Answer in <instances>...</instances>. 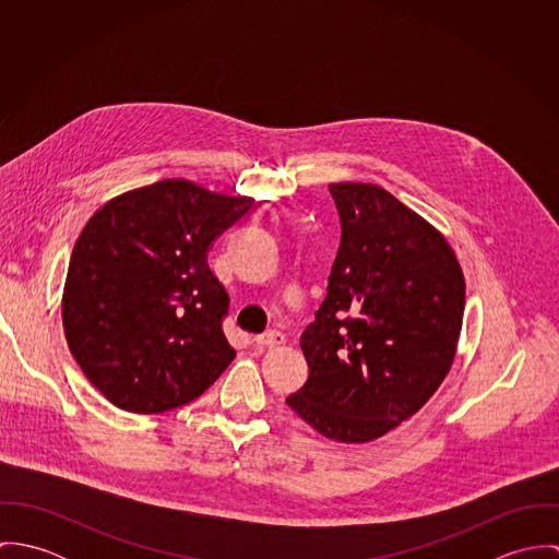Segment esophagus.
<instances>
[{
    "label": "esophagus",
    "instance_id": "esophagus-1",
    "mask_svg": "<svg viewBox=\"0 0 559 559\" xmlns=\"http://www.w3.org/2000/svg\"><path fill=\"white\" fill-rule=\"evenodd\" d=\"M284 342H286V335L282 331H275V329L255 335L258 346H277V344H284Z\"/></svg>",
    "mask_w": 559,
    "mask_h": 559
}]
</instances>
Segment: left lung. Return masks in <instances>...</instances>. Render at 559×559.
<instances>
[{"instance_id": "obj_1", "label": "left lung", "mask_w": 559, "mask_h": 559, "mask_svg": "<svg viewBox=\"0 0 559 559\" xmlns=\"http://www.w3.org/2000/svg\"><path fill=\"white\" fill-rule=\"evenodd\" d=\"M342 239L304 331L310 366L288 406L320 435L368 443L415 415L448 377L465 312L454 249L390 191L333 182Z\"/></svg>"}]
</instances>
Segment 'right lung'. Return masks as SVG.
Listing matches in <instances>:
<instances>
[{
    "mask_svg": "<svg viewBox=\"0 0 559 559\" xmlns=\"http://www.w3.org/2000/svg\"><path fill=\"white\" fill-rule=\"evenodd\" d=\"M245 195L169 178L100 206L75 242L62 322L87 381L122 411L202 396L237 357L228 293L206 253L251 209Z\"/></svg>",
    "mask_w": 559,
    "mask_h": 559,
    "instance_id": "1",
    "label": "right lung"
}]
</instances>
